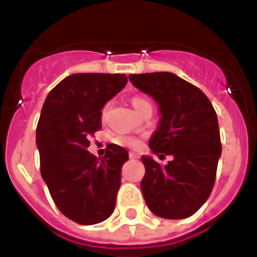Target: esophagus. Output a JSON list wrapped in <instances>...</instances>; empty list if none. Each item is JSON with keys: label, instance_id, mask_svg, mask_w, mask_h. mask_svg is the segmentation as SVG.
<instances>
[{"label": "esophagus", "instance_id": "esophagus-1", "mask_svg": "<svg viewBox=\"0 0 257 257\" xmlns=\"http://www.w3.org/2000/svg\"><path fill=\"white\" fill-rule=\"evenodd\" d=\"M129 158H131V159H140V155L136 153H129Z\"/></svg>", "mask_w": 257, "mask_h": 257}]
</instances>
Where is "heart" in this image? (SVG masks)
I'll list each match as a JSON object with an SVG mask.
<instances>
[{"instance_id": "1", "label": "heart", "mask_w": 257, "mask_h": 257, "mask_svg": "<svg viewBox=\"0 0 257 257\" xmlns=\"http://www.w3.org/2000/svg\"><path fill=\"white\" fill-rule=\"evenodd\" d=\"M132 106H133V108L136 110V112L140 113L141 111H144L145 108H147V107H151V103L147 101L146 98L140 97V95H135V97L132 98ZM108 107H110V103L104 106L103 111H102L103 115L107 112ZM115 144L122 147H129V149H137V147H140L141 142H140L138 138L132 137V136H117V137L115 138Z\"/></svg>"}]
</instances>
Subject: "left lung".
<instances>
[{"instance_id":"left-lung-1","label":"left lung","mask_w":257,"mask_h":257,"mask_svg":"<svg viewBox=\"0 0 257 257\" xmlns=\"http://www.w3.org/2000/svg\"><path fill=\"white\" fill-rule=\"evenodd\" d=\"M133 85L155 99L160 120L149 146L154 154L173 156L162 167L141 158V190L154 215L180 220L194 215L215 184L221 141L216 111L199 88L171 72L129 75Z\"/></svg>"}]
</instances>
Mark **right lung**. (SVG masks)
<instances>
[{
    "label": "right lung",
    "instance_id": "add662e5",
    "mask_svg": "<svg viewBox=\"0 0 257 257\" xmlns=\"http://www.w3.org/2000/svg\"><path fill=\"white\" fill-rule=\"evenodd\" d=\"M126 81L119 73H75L51 89L42 106L36 129L41 176L58 209L77 224L102 222L115 209L128 151L110 144L97 159L86 149L102 126V108Z\"/></svg>",
    "mask_w": 257,
    "mask_h": 257
}]
</instances>
